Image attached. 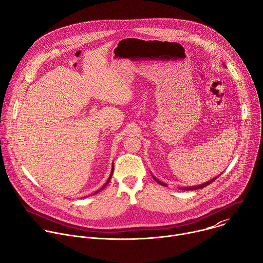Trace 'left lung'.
<instances>
[{"mask_svg":"<svg viewBox=\"0 0 263 263\" xmlns=\"http://www.w3.org/2000/svg\"><path fill=\"white\" fill-rule=\"evenodd\" d=\"M224 64V63H223ZM226 66V65H224ZM152 177H153V179L157 182V183H159L160 185H162V186H166V184L165 183H163V182H161L160 180H158L155 176H153L152 175ZM217 177H219V175L217 176ZM217 177H214L213 179H211V180H209V181H207V182H205V183H203V184H200V185H195V186H186V187H181L180 190H182V191H195V190H201V189H203V187H206L207 185H209L210 183H212L214 180H216V178Z\"/></svg>","mask_w":263,"mask_h":263,"instance_id":"obj_1","label":"left lung"}]
</instances>
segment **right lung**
<instances>
[{
  "label": "right lung",
  "instance_id": "right-lung-1",
  "mask_svg": "<svg viewBox=\"0 0 263 263\" xmlns=\"http://www.w3.org/2000/svg\"><path fill=\"white\" fill-rule=\"evenodd\" d=\"M114 170H115V166H114V163H112V168H111V174H110V176H109V178H108V180H107V181H106V183H105V184H104V185H103V186H102V187H101V189H100V190H99V191H97V192H96V193H95V194H93V195H96V194H98V193H100V192H101V191H102V190H104V189H105V187H106V185H107V184H108V183H109V181H110V180H111V177H112V174H114Z\"/></svg>",
  "mask_w": 263,
  "mask_h": 263
}]
</instances>
